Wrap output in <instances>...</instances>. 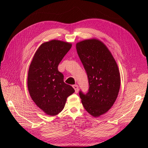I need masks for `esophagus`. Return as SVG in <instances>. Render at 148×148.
<instances>
[{"instance_id": "1", "label": "esophagus", "mask_w": 148, "mask_h": 148, "mask_svg": "<svg viewBox=\"0 0 148 148\" xmlns=\"http://www.w3.org/2000/svg\"><path fill=\"white\" fill-rule=\"evenodd\" d=\"M73 88L75 89V92L77 93L78 92V86L77 84H74L73 85Z\"/></svg>"}]
</instances>
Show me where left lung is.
<instances>
[{"label": "left lung", "mask_w": 148, "mask_h": 148, "mask_svg": "<svg viewBox=\"0 0 148 148\" xmlns=\"http://www.w3.org/2000/svg\"><path fill=\"white\" fill-rule=\"evenodd\" d=\"M76 49L89 86L86 95L80 91L79 96L85 110L98 117L108 112L117 99L120 87L119 67L109 49L98 39L79 41Z\"/></svg>", "instance_id": "8db88e82"}]
</instances>
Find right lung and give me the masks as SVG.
Here are the masks:
<instances>
[{"mask_svg":"<svg viewBox=\"0 0 148 148\" xmlns=\"http://www.w3.org/2000/svg\"><path fill=\"white\" fill-rule=\"evenodd\" d=\"M71 42L52 39L41 44L31 61L28 74V89L31 99L48 115L64 109L66 98L75 92L64 82L58 65L71 47Z\"/></svg>","mask_w":148,"mask_h":148,"instance_id":"obj_1","label":"right lung"}]
</instances>
